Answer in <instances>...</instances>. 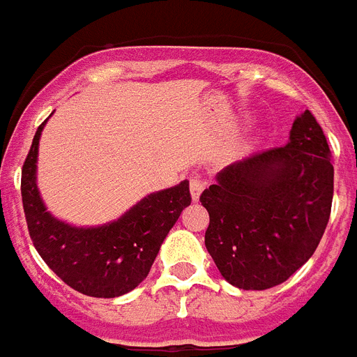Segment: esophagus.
Masks as SVG:
<instances>
[{"instance_id":"34e87169","label":"esophagus","mask_w":357,"mask_h":357,"mask_svg":"<svg viewBox=\"0 0 357 357\" xmlns=\"http://www.w3.org/2000/svg\"><path fill=\"white\" fill-rule=\"evenodd\" d=\"M206 181L200 175H193L190 178V191H191V199L199 200L200 193L204 191Z\"/></svg>"}]
</instances>
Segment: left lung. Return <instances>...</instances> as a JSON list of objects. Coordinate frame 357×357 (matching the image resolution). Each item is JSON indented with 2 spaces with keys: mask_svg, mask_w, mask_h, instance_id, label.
Wrapping results in <instances>:
<instances>
[{
  "mask_svg": "<svg viewBox=\"0 0 357 357\" xmlns=\"http://www.w3.org/2000/svg\"><path fill=\"white\" fill-rule=\"evenodd\" d=\"M334 166L310 111L294 120L287 146L229 164L202 191L206 248L220 275L243 290L287 281L316 252L328 225Z\"/></svg>",
  "mask_w": 357,
  "mask_h": 357,
  "instance_id": "obj_1",
  "label": "left lung"
}]
</instances>
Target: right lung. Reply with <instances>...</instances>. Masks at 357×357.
<instances>
[{
	"mask_svg": "<svg viewBox=\"0 0 357 357\" xmlns=\"http://www.w3.org/2000/svg\"><path fill=\"white\" fill-rule=\"evenodd\" d=\"M45 122L32 138L22 169L23 211L32 244L47 266L79 294L123 296L147 278L160 244L182 210L191 204L190 182L144 197L109 225L96 228L66 225L47 211L36 185L38 144Z\"/></svg>",
	"mask_w": 357,
	"mask_h": 357,
	"instance_id": "obj_1",
	"label": "right lung"
}]
</instances>
